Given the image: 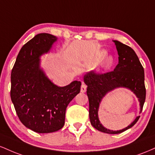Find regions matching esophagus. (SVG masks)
I'll return each instance as SVG.
<instances>
[{
	"label": "esophagus",
	"instance_id": "esophagus-1",
	"mask_svg": "<svg viewBox=\"0 0 155 155\" xmlns=\"http://www.w3.org/2000/svg\"><path fill=\"white\" fill-rule=\"evenodd\" d=\"M87 91V86L86 84H81V92H86Z\"/></svg>",
	"mask_w": 155,
	"mask_h": 155
}]
</instances>
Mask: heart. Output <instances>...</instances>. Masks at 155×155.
Instances as JSON below:
<instances>
[{"instance_id": "obj_1", "label": "heart", "mask_w": 155, "mask_h": 155, "mask_svg": "<svg viewBox=\"0 0 155 155\" xmlns=\"http://www.w3.org/2000/svg\"><path fill=\"white\" fill-rule=\"evenodd\" d=\"M106 51H102L101 52V57H103L102 60H101L100 63H99V68L98 70L100 71H103V70H107V69L110 68L112 65H113L114 63V57L111 54H106Z\"/></svg>"}]
</instances>
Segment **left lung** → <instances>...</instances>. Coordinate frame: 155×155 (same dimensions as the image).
<instances>
[{"label":"left lung","mask_w":155,"mask_h":155,"mask_svg":"<svg viewBox=\"0 0 155 155\" xmlns=\"http://www.w3.org/2000/svg\"><path fill=\"white\" fill-rule=\"evenodd\" d=\"M119 55V63L114 70L104 74H96L90 71L84 76V82L87 85V95L89 98V116L91 124L97 130L108 134H118L132 127L138 122L140 116L127 127L119 130L105 127L98 117L99 107L104 97L116 89L124 88L135 94L139 102L141 113L146 99L144 70L138 56L132 48L120 41L113 40Z\"/></svg>","instance_id":"left-lung-1"}]
</instances>
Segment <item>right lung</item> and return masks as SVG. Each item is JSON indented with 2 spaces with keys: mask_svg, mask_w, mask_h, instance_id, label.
<instances>
[{
  "mask_svg": "<svg viewBox=\"0 0 155 155\" xmlns=\"http://www.w3.org/2000/svg\"><path fill=\"white\" fill-rule=\"evenodd\" d=\"M58 38L39 33L19 51L11 75V99L19 120L38 133L59 130L65 124L66 108L79 93L81 83L59 87L41 66V57L50 52Z\"/></svg>",
  "mask_w": 155,
  "mask_h": 155,
  "instance_id": "1",
  "label": "right lung"
}]
</instances>
